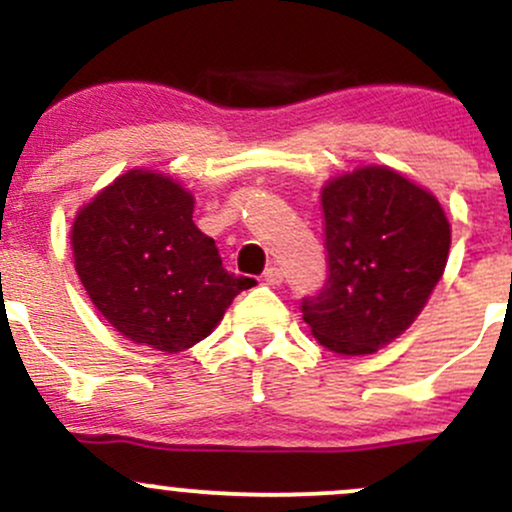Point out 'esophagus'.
<instances>
[{
	"instance_id": "esophagus-1",
	"label": "esophagus",
	"mask_w": 512,
	"mask_h": 512,
	"mask_svg": "<svg viewBox=\"0 0 512 512\" xmlns=\"http://www.w3.org/2000/svg\"><path fill=\"white\" fill-rule=\"evenodd\" d=\"M264 281H267L269 286H279L281 281H284V272H281L276 264H274V267H267V269H264Z\"/></svg>"
}]
</instances>
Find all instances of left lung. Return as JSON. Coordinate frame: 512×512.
Segmentation results:
<instances>
[{
    "label": "left lung",
    "mask_w": 512,
    "mask_h": 512,
    "mask_svg": "<svg viewBox=\"0 0 512 512\" xmlns=\"http://www.w3.org/2000/svg\"><path fill=\"white\" fill-rule=\"evenodd\" d=\"M322 211L327 279L303 298V320L334 354H373L426 305L448 262L450 223L431 192L383 166L327 182Z\"/></svg>",
    "instance_id": "1"
}]
</instances>
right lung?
I'll use <instances>...</instances> for the list:
<instances>
[{"instance_id":"1","label":"right lung","mask_w":512,"mask_h":512,"mask_svg":"<svg viewBox=\"0 0 512 512\" xmlns=\"http://www.w3.org/2000/svg\"><path fill=\"white\" fill-rule=\"evenodd\" d=\"M178 182L129 170L86 204L72 228L76 274L117 332L151 349H190L255 279L226 272L214 238L192 221Z\"/></svg>"}]
</instances>
